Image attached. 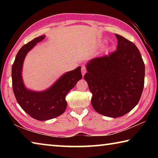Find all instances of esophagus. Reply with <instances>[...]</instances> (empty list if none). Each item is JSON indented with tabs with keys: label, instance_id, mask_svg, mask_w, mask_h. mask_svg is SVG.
Here are the masks:
<instances>
[{
	"label": "esophagus",
	"instance_id": "34e87169",
	"mask_svg": "<svg viewBox=\"0 0 158 158\" xmlns=\"http://www.w3.org/2000/svg\"><path fill=\"white\" fill-rule=\"evenodd\" d=\"M81 73H82L83 76H84V74H85V73H86V68H85V65H83L81 67Z\"/></svg>",
	"mask_w": 158,
	"mask_h": 158
}]
</instances>
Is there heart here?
Returning <instances> with one entry per match:
<instances>
[{"instance_id":"obj_1","label":"heart","mask_w":158,"mask_h":158,"mask_svg":"<svg viewBox=\"0 0 158 158\" xmlns=\"http://www.w3.org/2000/svg\"><path fill=\"white\" fill-rule=\"evenodd\" d=\"M105 42V41H103V42H102V44H104Z\"/></svg>"}]
</instances>
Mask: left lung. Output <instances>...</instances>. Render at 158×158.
<instances>
[{
    "mask_svg": "<svg viewBox=\"0 0 158 158\" xmlns=\"http://www.w3.org/2000/svg\"><path fill=\"white\" fill-rule=\"evenodd\" d=\"M115 52L93 58L84 75L93 94L91 104L98 113L116 118L130 112L142 94L145 65L133 42L116 34Z\"/></svg>",
    "mask_w": 158,
    "mask_h": 158,
    "instance_id": "obj_1",
    "label": "left lung"
}]
</instances>
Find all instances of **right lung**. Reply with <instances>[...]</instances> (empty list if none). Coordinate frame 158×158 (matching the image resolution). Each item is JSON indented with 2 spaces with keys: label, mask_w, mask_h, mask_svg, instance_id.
I'll return each mask as SVG.
<instances>
[{
  "label": "right lung",
  "mask_w": 158,
  "mask_h": 158,
  "mask_svg": "<svg viewBox=\"0 0 158 158\" xmlns=\"http://www.w3.org/2000/svg\"><path fill=\"white\" fill-rule=\"evenodd\" d=\"M44 35L37 37L24 44L16 56L12 68V89L19 105L26 113L38 121H47L60 116L67 107L65 97L82 78L81 67L63 74L49 89L44 91L27 89L23 84L21 72L24 58Z\"/></svg>",
  "instance_id": "add662e5"
}]
</instances>
